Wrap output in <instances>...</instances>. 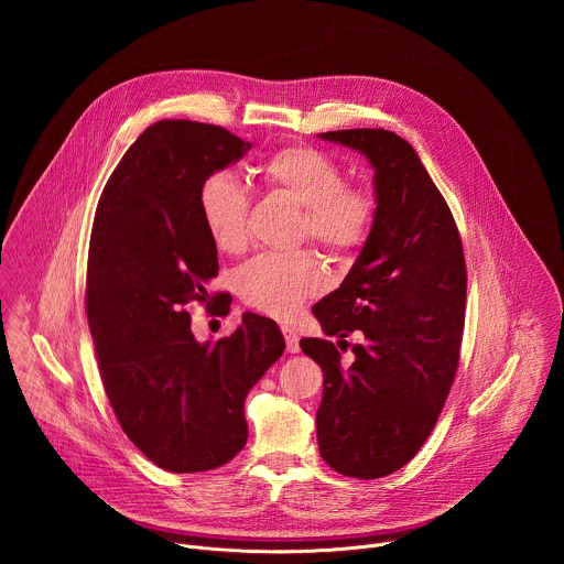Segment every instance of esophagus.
Listing matches in <instances>:
<instances>
[{
	"label": "esophagus",
	"mask_w": 564,
	"mask_h": 564,
	"mask_svg": "<svg viewBox=\"0 0 564 564\" xmlns=\"http://www.w3.org/2000/svg\"><path fill=\"white\" fill-rule=\"evenodd\" d=\"M283 337H285V348H288V352L296 355V352L301 350V346H299V335H296L292 328L283 326Z\"/></svg>",
	"instance_id": "34e87169"
}]
</instances>
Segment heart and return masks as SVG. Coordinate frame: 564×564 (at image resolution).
I'll list each match as a JSON object with an SVG mask.
<instances>
[{"label":"heart","mask_w":564,"mask_h":564,"mask_svg":"<svg viewBox=\"0 0 564 564\" xmlns=\"http://www.w3.org/2000/svg\"><path fill=\"white\" fill-rule=\"evenodd\" d=\"M261 178L274 194L303 207L301 236L333 257H350L370 236L377 203L370 192L346 185L344 170L330 155L307 144L272 153ZM198 216L212 243L227 254L248 246L250 198L246 187L225 172L209 174L198 187ZM326 285L324 270L310 252L259 254L234 272V288L250 307L290 318Z\"/></svg>","instance_id":"obj_1"}]
</instances>
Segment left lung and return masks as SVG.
<instances>
[{"label": "left lung", "mask_w": 564, "mask_h": 564, "mask_svg": "<svg viewBox=\"0 0 564 564\" xmlns=\"http://www.w3.org/2000/svg\"><path fill=\"white\" fill-rule=\"evenodd\" d=\"M318 135L368 158L377 212L344 283L312 307L339 348L361 330L352 366L341 368L333 341L301 339V348L324 370L321 457L346 477L375 479L417 455L444 409L464 330V250L444 196L404 138L386 129Z\"/></svg>", "instance_id": "1"}]
</instances>
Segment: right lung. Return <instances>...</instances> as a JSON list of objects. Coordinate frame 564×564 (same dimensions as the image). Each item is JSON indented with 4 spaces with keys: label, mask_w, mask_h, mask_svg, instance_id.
<instances>
[{
    "label": "right lung",
    "mask_w": 564,
    "mask_h": 564,
    "mask_svg": "<svg viewBox=\"0 0 564 564\" xmlns=\"http://www.w3.org/2000/svg\"><path fill=\"white\" fill-rule=\"evenodd\" d=\"M250 147L216 124L160 120L122 155L94 218L87 316L100 377L127 437L172 473L218 468L246 446V397L285 350L254 312L200 344L185 310L218 274L198 187Z\"/></svg>",
    "instance_id": "add662e5"
}]
</instances>
